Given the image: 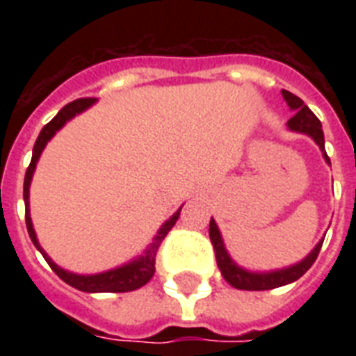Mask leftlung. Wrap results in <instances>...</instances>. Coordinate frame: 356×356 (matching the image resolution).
<instances>
[{"label": "left lung", "mask_w": 356, "mask_h": 356, "mask_svg": "<svg viewBox=\"0 0 356 356\" xmlns=\"http://www.w3.org/2000/svg\"><path fill=\"white\" fill-rule=\"evenodd\" d=\"M282 97L286 99V103L292 108L293 116L288 120V127L292 131H298V133L309 134L314 138V142L321 147L323 151V156L325 161L331 164L329 156L325 153V138H323V129H321V122L316 118V114L310 111L307 105L303 103V99H299L298 96H293L292 92L282 90ZM209 236H211V242L214 245V253H216V262L218 268L222 271L223 279L231 284V286L238 288V290H271V288L284 286L288 282L298 281L299 277H303L309 268L314 264V260L318 259L320 254L321 243L320 242L312 249V253L307 257L305 260H301L299 264L290 266L286 270H277L270 271V273H253V271L242 270L240 266H236L231 260V257L227 254L225 248H223L222 234L218 231V225L214 220H211V225H209Z\"/></svg>", "instance_id": "obj_1"}]
</instances>
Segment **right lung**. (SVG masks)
Returning <instances> with one entry per match:
<instances>
[{
    "mask_svg": "<svg viewBox=\"0 0 356 356\" xmlns=\"http://www.w3.org/2000/svg\"><path fill=\"white\" fill-rule=\"evenodd\" d=\"M92 103H96V97H81V99H75V102L64 105L55 118L49 123L44 125V129L38 134V138L35 142V147H33V159H31V164L25 172L24 179V201H25V225H27V233H29L31 240L35 243V248L42 253V257L46 259V262L49 264L55 273H57L60 279H63L66 284L77 288L81 292H133V290H138L140 286H144L145 282L149 281L153 273H155V260H156V251L161 248L162 240L166 238V234L172 231V227L175 225V222L179 220V214H181V209H179L175 214H173L170 220H168L164 225L161 227V231L156 233L155 240L149 245V249L145 251V254H142L138 260H133L129 264L122 266V268H116V270L105 271V273H97V275H75V273H70V271H64L63 268H58L55 262H53L44 249L40 248V243L36 240L35 229H33V223H31L29 216V184L31 179H33V172L36 168V161L40 156L42 149L46 147L47 140L51 138L53 134L57 133L58 129L63 127L64 123L72 120L75 114L83 113L85 108H88Z\"/></svg>",
    "mask_w": 356,
    "mask_h": 356,
    "instance_id": "right-lung-1",
    "label": "right lung"
}]
</instances>
